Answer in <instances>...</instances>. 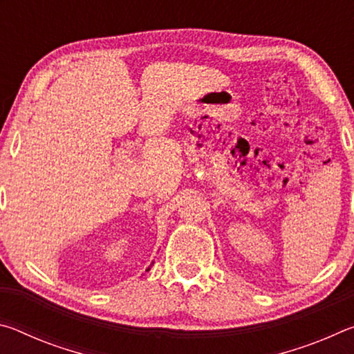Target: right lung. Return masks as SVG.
Returning a JSON list of instances; mask_svg holds the SVG:
<instances>
[{"label": "right lung", "instance_id": "obj_1", "mask_svg": "<svg viewBox=\"0 0 354 354\" xmlns=\"http://www.w3.org/2000/svg\"><path fill=\"white\" fill-rule=\"evenodd\" d=\"M148 270H149V268H147V272H148Z\"/></svg>", "mask_w": 354, "mask_h": 354}]
</instances>
